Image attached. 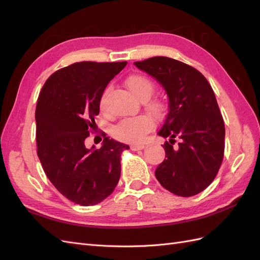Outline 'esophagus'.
I'll return each instance as SVG.
<instances>
[{"label": "esophagus", "mask_w": 260, "mask_h": 260, "mask_svg": "<svg viewBox=\"0 0 260 260\" xmlns=\"http://www.w3.org/2000/svg\"><path fill=\"white\" fill-rule=\"evenodd\" d=\"M145 146L144 144H135V145H131L130 148L132 151H139V149H143Z\"/></svg>", "instance_id": "34e87169"}]
</instances>
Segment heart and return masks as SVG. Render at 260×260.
Returning a JSON list of instances; mask_svg holds the SVG:
<instances>
[{"label":"heart","instance_id":"1","mask_svg":"<svg viewBox=\"0 0 260 260\" xmlns=\"http://www.w3.org/2000/svg\"><path fill=\"white\" fill-rule=\"evenodd\" d=\"M128 89L138 100L145 102L152 96L155 85L148 77L141 74L130 75L125 80ZM109 88H106L100 98L101 111H105L106 98ZM147 111L154 116H159L164 112V103L159 100H153L146 105ZM153 120L148 116H138L133 118H125L113 129V136L118 141L125 143L137 144L142 142L145 136L152 130Z\"/></svg>","mask_w":260,"mask_h":260}]
</instances>
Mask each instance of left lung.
Returning a JSON list of instances; mask_svg holds the SVG:
<instances>
[{"label": "left lung", "mask_w": 260, "mask_h": 260, "mask_svg": "<svg viewBox=\"0 0 260 260\" xmlns=\"http://www.w3.org/2000/svg\"><path fill=\"white\" fill-rule=\"evenodd\" d=\"M135 65L154 77L169 99L158 131L169 141L157 180L178 196L201 193L216 178L224 153V122L214 91L198 69L174 58L156 56Z\"/></svg>", "instance_id": "8db88e82"}]
</instances>
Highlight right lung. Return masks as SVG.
Segmentation results:
<instances>
[{
	"instance_id": "add662e5",
	"label": "right lung",
	"mask_w": 260,
	"mask_h": 260,
	"mask_svg": "<svg viewBox=\"0 0 260 260\" xmlns=\"http://www.w3.org/2000/svg\"><path fill=\"white\" fill-rule=\"evenodd\" d=\"M127 61H80L52 74L36 107L37 153L57 191L78 205L111 195L120 178V156L129 146L106 137L101 148L85 146L100 113V98Z\"/></svg>"
}]
</instances>
